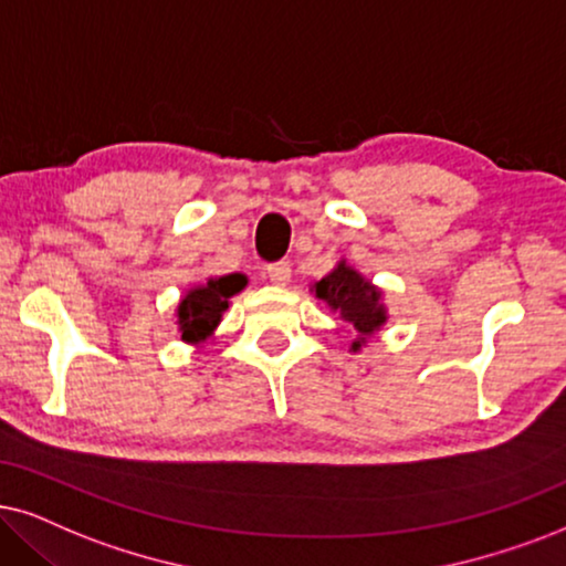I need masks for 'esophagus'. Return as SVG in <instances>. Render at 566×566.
Listing matches in <instances>:
<instances>
[{"label": "esophagus", "mask_w": 566, "mask_h": 566, "mask_svg": "<svg viewBox=\"0 0 566 566\" xmlns=\"http://www.w3.org/2000/svg\"><path fill=\"white\" fill-rule=\"evenodd\" d=\"M266 274L271 279V284H276V287H287L292 269H290L287 261H279V263H271V266L266 269Z\"/></svg>", "instance_id": "1"}]
</instances>
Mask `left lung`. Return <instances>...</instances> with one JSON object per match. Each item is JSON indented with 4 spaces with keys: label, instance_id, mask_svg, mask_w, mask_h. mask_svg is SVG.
I'll use <instances>...</instances> for the list:
<instances>
[{
    "label": "left lung",
    "instance_id": "left-lung-1",
    "mask_svg": "<svg viewBox=\"0 0 566 566\" xmlns=\"http://www.w3.org/2000/svg\"><path fill=\"white\" fill-rule=\"evenodd\" d=\"M311 292L355 328L357 336L349 345V353H360V347L366 345L370 336L381 332L386 321H389L384 292L355 266H349L345 259L336 263L324 279L313 282Z\"/></svg>",
    "mask_w": 566,
    "mask_h": 566
}]
</instances>
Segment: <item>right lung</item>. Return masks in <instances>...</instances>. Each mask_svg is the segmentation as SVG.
<instances>
[{
	"label": "right lung",
	"mask_w": 566,
	"mask_h": 566,
	"mask_svg": "<svg viewBox=\"0 0 566 566\" xmlns=\"http://www.w3.org/2000/svg\"><path fill=\"white\" fill-rule=\"evenodd\" d=\"M248 287L245 274H224L206 279L198 287L185 292L175 311L177 334L185 345H206L221 324L230 300Z\"/></svg>",
	"instance_id": "1"
}]
</instances>
